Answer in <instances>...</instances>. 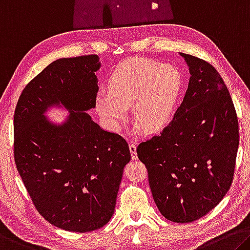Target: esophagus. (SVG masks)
Instances as JSON below:
<instances>
[{
    "label": "esophagus",
    "instance_id": "34e87169",
    "mask_svg": "<svg viewBox=\"0 0 250 250\" xmlns=\"http://www.w3.org/2000/svg\"><path fill=\"white\" fill-rule=\"evenodd\" d=\"M129 148H130V152H131L132 159H137V158H138V156H137V146L133 141L129 142Z\"/></svg>",
    "mask_w": 250,
    "mask_h": 250
}]
</instances>
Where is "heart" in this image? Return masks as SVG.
<instances>
[{
  "label": "heart",
  "instance_id": "heart-1",
  "mask_svg": "<svg viewBox=\"0 0 250 250\" xmlns=\"http://www.w3.org/2000/svg\"><path fill=\"white\" fill-rule=\"evenodd\" d=\"M182 89L179 70L151 59H129L108 79V91L96 97V109L110 130H118L131 105L137 128L157 131L171 120Z\"/></svg>",
  "mask_w": 250,
  "mask_h": 250
}]
</instances>
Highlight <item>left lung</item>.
Wrapping results in <instances>:
<instances>
[{"label": "left lung", "instance_id": "1", "mask_svg": "<svg viewBox=\"0 0 250 250\" xmlns=\"http://www.w3.org/2000/svg\"><path fill=\"white\" fill-rule=\"evenodd\" d=\"M190 79L184 101L160 134L141 142L152 197L173 223L195 221L230 188L239 145L238 119L223 78L210 63L181 53Z\"/></svg>", "mask_w": 250, "mask_h": 250}]
</instances>
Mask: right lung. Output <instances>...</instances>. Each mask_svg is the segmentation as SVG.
Masks as SVG:
<instances>
[{
    "label": "right lung",
    "mask_w": 250,
    "mask_h": 250,
    "mask_svg": "<svg viewBox=\"0 0 250 250\" xmlns=\"http://www.w3.org/2000/svg\"><path fill=\"white\" fill-rule=\"evenodd\" d=\"M101 63L96 54L59 59L22 91L14 112V160L35 208L68 231L86 232L109 223L116 207L129 146L85 111L96 106ZM52 106L69 116L45 117Z\"/></svg>",
    "instance_id": "add662e5"
}]
</instances>
